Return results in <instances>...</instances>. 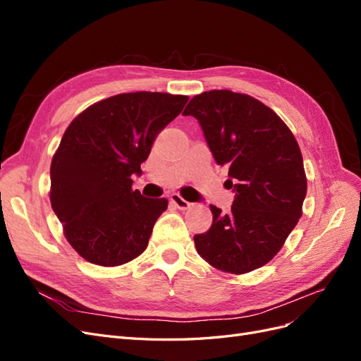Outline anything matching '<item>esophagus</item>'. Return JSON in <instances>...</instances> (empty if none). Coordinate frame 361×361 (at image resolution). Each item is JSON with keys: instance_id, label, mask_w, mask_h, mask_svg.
<instances>
[{"instance_id": "34e87169", "label": "esophagus", "mask_w": 361, "mask_h": 361, "mask_svg": "<svg viewBox=\"0 0 361 361\" xmlns=\"http://www.w3.org/2000/svg\"><path fill=\"white\" fill-rule=\"evenodd\" d=\"M170 202H171L174 206H176V207H179V209H182V211L188 209V207L191 206V203L187 202L185 199H182L179 194H171V195H170Z\"/></svg>"}]
</instances>
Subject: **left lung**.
Returning <instances> with one entry per match:
<instances>
[{"label":"left lung","mask_w":361,"mask_h":361,"mask_svg":"<svg viewBox=\"0 0 361 361\" xmlns=\"http://www.w3.org/2000/svg\"><path fill=\"white\" fill-rule=\"evenodd\" d=\"M182 114L199 120L235 191L228 214L211 204L212 226L194 236L197 253L232 274L264 267L302 215L307 179L297 140L269 106L231 90L194 96Z\"/></svg>","instance_id":"obj_1"}]
</instances>
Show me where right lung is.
<instances>
[{"mask_svg": "<svg viewBox=\"0 0 361 361\" xmlns=\"http://www.w3.org/2000/svg\"><path fill=\"white\" fill-rule=\"evenodd\" d=\"M188 96L122 93L90 105L63 134L51 162V206L87 262L118 267L146 250L169 200L133 190V176Z\"/></svg>", "mask_w": 361, "mask_h": 361, "instance_id": "add662e5", "label": "right lung"}]
</instances>
